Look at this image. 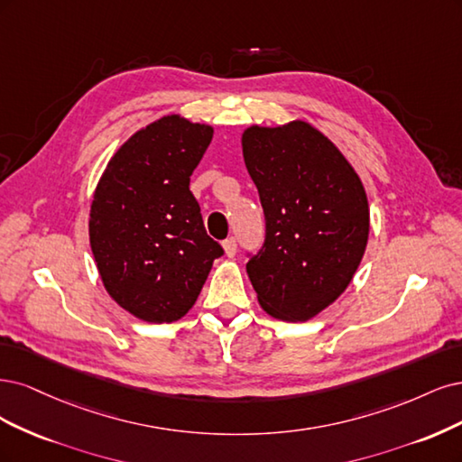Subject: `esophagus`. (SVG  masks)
<instances>
[{
  "instance_id": "obj_1",
  "label": "esophagus",
  "mask_w": 462,
  "mask_h": 462,
  "mask_svg": "<svg viewBox=\"0 0 462 462\" xmlns=\"http://www.w3.org/2000/svg\"><path fill=\"white\" fill-rule=\"evenodd\" d=\"M222 247H225V253H226V257H234L236 253H237V244H236V240L234 237H228V240H225L222 242Z\"/></svg>"
}]
</instances>
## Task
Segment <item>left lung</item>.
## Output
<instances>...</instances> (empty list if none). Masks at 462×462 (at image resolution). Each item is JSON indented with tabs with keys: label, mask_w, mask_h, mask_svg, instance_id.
Wrapping results in <instances>:
<instances>
[{
	"label": "left lung",
	"mask_w": 462,
	"mask_h": 462,
	"mask_svg": "<svg viewBox=\"0 0 462 462\" xmlns=\"http://www.w3.org/2000/svg\"><path fill=\"white\" fill-rule=\"evenodd\" d=\"M242 147L266 225L247 276L271 317L309 320L359 269L370 228L365 186L337 147L305 121L249 126Z\"/></svg>",
	"instance_id": "left-lung-1"
}]
</instances>
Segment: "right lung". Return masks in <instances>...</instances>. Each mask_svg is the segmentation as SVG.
<instances>
[{
	"label": "right lung",
	"instance_id": "right-lung-1",
	"mask_svg": "<svg viewBox=\"0 0 462 462\" xmlns=\"http://www.w3.org/2000/svg\"><path fill=\"white\" fill-rule=\"evenodd\" d=\"M209 125L162 116L107 162L90 209V245L107 293L145 322H174L196 303L222 253L207 236L189 176Z\"/></svg>",
	"mask_w": 462,
	"mask_h": 462
}]
</instances>
